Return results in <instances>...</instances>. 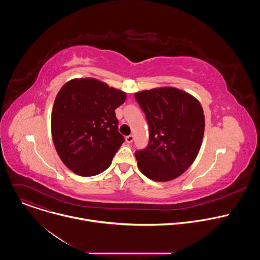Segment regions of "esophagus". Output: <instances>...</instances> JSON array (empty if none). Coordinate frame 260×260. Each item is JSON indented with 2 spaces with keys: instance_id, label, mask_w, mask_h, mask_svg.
<instances>
[{
  "instance_id": "34e87169",
  "label": "esophagus",
  "mask_w": 260,
  "mask_h": 260,
  "mask_svg": "<svg viewBox=\"0 0 260 260\" xmlns=\"http://www.w3.org/2000/svg\"><path fill=\"white\" fill-rule=\"evenodd\" d=\"M133 141H134V136H133V135H129V136H126V137H125V142H126V143L129 144V143H132Z\"/></svg>"
}]
</instances>
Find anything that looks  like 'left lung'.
I'll list each match as a JSON object with an SVG mask.
<instances>
[{"instance_id":"1","label":"left lung","mask_w":260,"mask_h":260,"mask_svg":"<svg viewBox=\"0 0 260 260\" xmlns=\"http://www.w3.org/2000/svg\"><path fill=\"white\" fill-rule=\"evenodd\" d=\"M149 125V144L136 151L139 170L149 179H176L196 160L205 132L204 110L190 93L166 86L135 93Z\"/></svg>"}]
</instances>
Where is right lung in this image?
Wrapping results in <instances>:
<instances>
[{
    "mask_svg": "<svg viewBox=\"0 0 260 260\" xmlns=\"http://www.w3.org/2000/svg\"><path fill=\"white\" fill-rule=\"evenodd\" d=\"M126 93L94 78L68 81L56 94L51 135L64 166L82 177L107 170L124 142L115 110Z\"/></svg>",
    "mask_w": 260,
    "mask_h": 260,
    "instance_id": "1",
    "label": "right lung"
}]
</instances>
